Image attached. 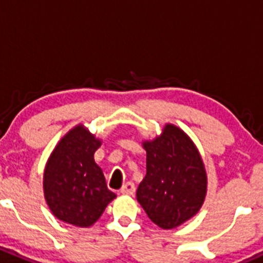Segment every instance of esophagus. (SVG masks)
<instances>
[{"instance_id":"obj_1","label":"esophagus","mask_w":263,"mask_h":263,"mask_svg":"<svg viewBox=\"0 0 263 263\" xmlns=\"http://www.w3.org/2000/svg\"><path fill=\"white\" fill-rule=\"evenodd\" d=\"M135 191H136L135 184L131 183V181H128V183H126L123 187H122V190H120V193H123V195H134Z\"/></svg>"}]
</instances>
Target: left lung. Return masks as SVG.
Here are the masks:
<instances>
[{"label":"left lung","mask_w":263,"mask_h":263,"mask_svg":"<svg viewBox=\"0 0 263 263\" xmlns=\"http://www.w3.org/2000/svg\"><path fill=\"white\" fill-rule=\"evenodd\" d=\"M146 175L137 201L161 228H175L200 210L206 195L202 159L190 137L173 124L162 136L144 143Z\"/></svg>","instance_id":"1"}]
</instances>
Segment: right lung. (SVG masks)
Wrapping results in <instances>:
<instances>
[{"label":"right lung","mask_w":263,"mask_h":263,"mask_svg":"<svg viewBox=\"0 0 263 263\" xmlns=\"http://www.w3.org/2000/svg\"><path fill=\"white\" fill-rule=\"evenodd\" d=\"M101 141L83 126L68 132L54 149L44 173L45 200L58 219L88 227L115 198L93 154Z\"/></svg>","instance_id":"obj_1"}]
</instances>
